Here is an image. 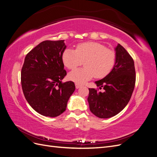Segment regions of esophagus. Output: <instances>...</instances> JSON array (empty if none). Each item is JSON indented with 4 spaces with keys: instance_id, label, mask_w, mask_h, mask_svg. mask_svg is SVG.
Masks as SVG:
<instances>
[{
    "instance_id": "1",
    "label": "esophagus",
    "mask_w": 157,
    "mask_h": 157,
    "mask_svg": "<svg viewBox=\"0 0 157 157\" xmlns=\"http://www.w3.org/2000/svg\"><path fill=\"white\" fill-rule=\"evenodd\" d=\"M81 86H82L81 85H80V84H77V83L75 84V87H76V88H77V89H78V88H80L81 87Z\"/></svg>"
}]
</instances>
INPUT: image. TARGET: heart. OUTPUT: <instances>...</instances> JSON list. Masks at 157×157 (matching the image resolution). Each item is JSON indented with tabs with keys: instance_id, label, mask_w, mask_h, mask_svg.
Instances as JSON below:
<instances>
[{
	"instance_id": "heart-1",
	"label": "heart",
	"mask_w": 157,
	"mask_h": 157,
	"mask_svg": "<svg viewBox=\"0 0 157 157\" xmlns=\"http://www.w3.org/2000/svg\"><path fill=\"white\" fill-rule=\"evenodd\" d=\"M64 65L69 69H74L81 65L84 67L69 73L71 81L82 84L94 77L102 78L111 72L116 63V54L96 42H86L76 46V50L67 48L62 55Z\"/></svg>"
}]
</instances>
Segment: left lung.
I'll use <instances>...</instances> for the list:
<instances>
[{
    "mask_svg": "<svg viewBox=\"0 0 157 157\" xmlns=\"http://www.w3.org/2000/svg\"><path fill=\"white\" fill-rule=\"evenodd\" d=\"M116 63L111 72L103 79L96 81L104 92L89 88L88 101L90 110L100 118L115 116L129 102L136 82L134 61L120 44L115 48Z\"/></svg>",
    "mask_w": 157,
    "mask_h": 157,
    "instance_id": "obj_1",
    "label": "left lung"
}]
</instances>
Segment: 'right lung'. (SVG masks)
<instances>
[{
    "instance_id": "obj_1",
    "label": "right lung",
    "mask_w": 157,
    "mask_h": 157,
    "mask_svg": "<svg viewBox=\"0 0 157 157\" xmlns=\"http://www.w3.org/2000/svg\"><path fill=\"white\" fill-rule=\"evenodd\" d=\"M64 40H45L28 53L21 72L23 94L35 111L45 117L63 113L75 90L73 82H62L67 75L62 55Z\"/></svg>"
}]
</instances>
